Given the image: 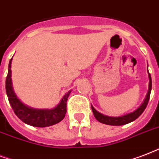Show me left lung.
I'll use <instances>...</instances> for the list:
<instances>
[{
    "instance_id": "obj_1",
    "label": "left lung",
    "mask_w": 159,
    "mask_h": 159,
    "mask_svg": "<svg viewBox=\"0 0 159 159\" xmlns=\"http://www.w3.org/2000/svg\"><path fill=\"white\" fill-rule=\"evenodd\" d=\"M148 79H149L148 90V93L146 94V97H145L143 102L137 109H135L134 111L132 112V113L127 114L125 115H122V116L119 117H110L99 113L91 105V109H92V111H93V114L95 117V119L99 122L102 123V124H108V125H114V126L124 125V124L134 121L135 119H138L143 114V112L144 111V109H146V107L148 105V100H149L150 93H151V89H152V79H151V75H150L149 73H148Z\"/></svg>"
}]
</instances>
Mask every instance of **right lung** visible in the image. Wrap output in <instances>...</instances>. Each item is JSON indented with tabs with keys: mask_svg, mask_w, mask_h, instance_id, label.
Wrapping results in <instances>:
<instances>
[{
	"mask_svg": "<svg viewBox=\"0 0 159 159\" xmlns=\"http://www.w3.org/2000/svg\"><path fill=\"white\" fill-rule=\"evenodd\" d=\"M11 61L10 60L8 66V74L6 80V90L9 99L10 104L14 110L16 115L25 124L34 127H49L60 123L66 114V103L71 90L63 96L59 104L51 109H33L23 104L16 94L12 85L11 80Z\"/></svg>",
	"mask_w": 159,
	"mask_h": 159,
	"instance_id": "add662e5",
	"label": "right lung"
}]
</instances>
